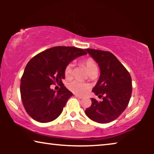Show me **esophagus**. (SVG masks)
Masks as SVG:
<instances>
[{"mask_svg":"<svg viewBox=\"0 0 154 154\" xmlns=\"http://www.w3.org/2000/svg\"><path fill=\"white\" fill-rule=\"evenodd\" d=\"M75 95V97H78V98H79V99H83V97L82 96H80V95H78V94H74Z\"/></svg>","mask_w":154,"mask_h":154,"instance_id":"esophagus-1","label":"esophagus"}]
</instances>
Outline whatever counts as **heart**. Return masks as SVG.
I'll use <instances>...</instances> for the list:
<instances>
[{
    "label": "heart",
    "instance_id": "b5f03b06",
    "mask_svg": "<svg viewBox=\"0 0 154 154\" xmlns=\"http://www.w3.org/2000/svg\"><path fill=\"white\" fill-rule=\"evenodd\" d=\"M83 64L85 65L89 73L92 71L97 70V66L95 62L92 58H87L83 60ZM64 75L67 79H70L73 75V64L72 63H69L66 66L64 69ZM69 89L72 91L73 93L80 94H85L90 89V85L87 83H82L79 81H73L69 83Z\"/></svg>",
    "mask_w": 154,
    "mask_h": 154
}]
</instances>
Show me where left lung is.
Wrapping results in <instances>:
<instances>
[{
    "mask_svg": "<svg viewBox=\"0 0 154 154\" xmlns=\"http://www.w3.org/2000/svg\"><path fill=\"white\" fill-rule=\"evenodd\" d=\"M98 63L100 76L92 92L102 102L92 98V104L85 110L88 117L99 123L114 121L125 111L132 94V79L125 67L114 54L104 50L85 49Z\"/></svg>",
    "mask_w": 154,
    "mask_h": 154,
    "instance_id": "8db88e82",
    "label": "left lung"
}]
</instances>
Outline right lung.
Wrapping results in <instances>:
<instances>
[{"mask_svg": "<svg viewBox=\"0 0 154 154\" xmlns=\"http://www.w3.org/2000/svg\"><path fill=\"white\" fill-rule=\"evenodd\" d=\"M87 54L81 48L57 46L33 57L21 79V98L26 113L40 123L54 121L61 113L73 93L62 83L64 69L71 61ZM57 83V93L50 88Z\"/></svg>", "mask_w": 154, "mask_h": 154, "instance_id": "1", "label": "right lung"}]
</instances>
